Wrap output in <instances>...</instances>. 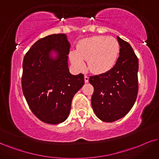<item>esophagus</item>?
<instances>
[{"label":"esophagus","mask_w":159,"mask_h":159,"mask_svg":"<svg viewBox=\"0 0 159 159\" xmlns=\"http://www.w3.org/2000/svg\"><path fill=\"white\" fill-rule=\"evenodd\" d=\"M84 78H85V83H89V76L85 75V76H84Z\"/></svg>","instance_id":"esophagus-1"}]
</instances>
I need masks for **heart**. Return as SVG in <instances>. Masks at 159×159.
Returning a JSON list of instances; mask_svg holds the SVG:
<instances>
[{
	"instance_id": "1",
	"label": "heart",
	"mask_w": 159,
	"mask_h": 159,
	"mask_svg": "<svg viewBox=\"0 0 159 159\" xmlns=\"http://www.w3.org/2000/svg\"><path fill=\"white\" fill-rule=\"evenodd\" d=\"M119 51L120 46L116 39L94 36L80 41L76 50L70 52V60L77 70H83L85 67L84 60H88L92 71L105 73L115 66Z\"/></svg>"
}]
</instances>
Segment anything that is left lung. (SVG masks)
Here are the masks:
<instances>
[{
    "label": "left lung",
    "mask_w": 159,
    "mask_h": 159,
    "mask_svg": "<svg viewBox=\"0 0 159 159\" xmlns=\"http://www.w3.org/2000/svg\"><path fill=\"white\" fill-rule=\"evenodd\" d=\"M119 57L108 71L91 76L94 92L91 105L102 121L112 122L125 116L136 102L138 94L139 60L132 47L119 37Z\"/></svg>",
    "instance_id": "1"
}]
</instances>
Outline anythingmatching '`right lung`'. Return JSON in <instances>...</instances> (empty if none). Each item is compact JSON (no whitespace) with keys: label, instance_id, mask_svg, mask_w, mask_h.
I'll use <instances>...</instances> for the list:
<instances>
[{"label":"right lung","instance_id":"add662e5","mask_svg":"<svg viewBox=\"0 0 159 159\" xmlns=\"http://www.w3.org/2000/svg\"><path fill=\"white\" fill-rule=\"evenodd\" d=\"M70 47L65 34H51L34 43L23 59V95L32 113L45 123L60 124L68 118L74 96L85 83L83 74L69 72Z\"/></svg>","mask_w":159,"mask_h":159}]
</instances>
